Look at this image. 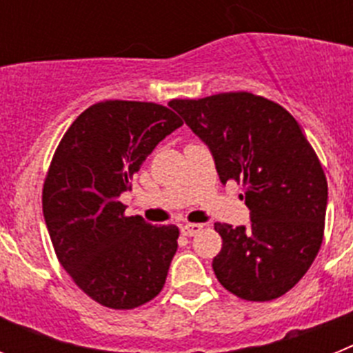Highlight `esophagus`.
<instances>
[{
  "label": "esophagus",
  "instance_id": "34e87169",
  "mask_svg": "<svg viewBox=\"0 0 353 353\" xmlns=\"http://www.w3.org/2000/svg\"><path fill=\"white\" fill-rule=\"evenodd\" d=\"M203 230V224H198V223H187L182 226V233L185 236H192L196 233H199Z\"/></svg>",
  "mask_w": 353,
  "mask_h": 353
}]
</instances>
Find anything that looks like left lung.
Masks as SVG:
<instances>
[{
  "mask_svg": "<svg viewBox=\"0 0 353 353\" xmlns=\"http://www.w3.org/2000/svg\"><path fill=\"white\" fill-rule=\"evenodd\" d=\"M214 155L221 182L245 189L251 226L215 223L223 249L212 261L236 297L267 302L301 281L323 240L327 179L297 120L249 92L170 102Z\"/></svg>",
  "mask_w": 353,
  "mask_h": 353,
  "instance_id": "left-lung-1",
  "label": "left lung"
}]
</instances>
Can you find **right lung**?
Segmentation results:
<instances>
[{
	"label": "right lung",
	"mask_w": 353,
	"mask_h": 353,
	"mask_svg": "<svg viewBox=\"0 0 353 353\" xmlns=\"http://www.w3.org/2000/svg\"><path fill=\"white\" fill-rule=\"evenodd\" d=\"M183 125L155 102L90 105L63 134L42 189L43 219L72 281L109 310H134L161 293L179 228L125 215L120 194L159 141Z\"/></svg>",
	"instance_id": "obj_1"
}]
</instances>
